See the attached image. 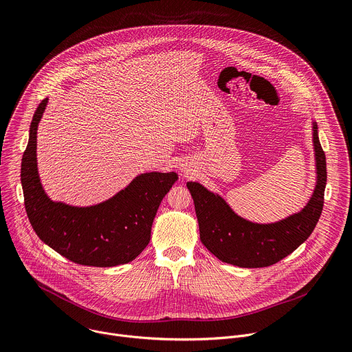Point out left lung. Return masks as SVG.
<instances>
[{
	"mask_svg": "<svg viewBox=\"0 0 352 352\" xmlns=\"http://www.w3.org/2000/svg\"><path fill=\"white\" fill-rule=\"evenodd\" d=\"M314 146L318 181L308 205L278 223L256 224L236 216L224 200L197 182L186 186L193 197L200 241L221 262L248 267H267L308 239L315 230L324 204L327 181L326 156L314 122Z\"/></svg>",
	"mask_w": 352,
	"mask_h": 352,
	"instance_id": "8db88e82",
	"label": "left lung"
}]
</instances>
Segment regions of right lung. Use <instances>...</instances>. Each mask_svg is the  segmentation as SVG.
<instances>
[{
	"label": "right lung",
	"instance_id": "add662e5",
	"mask_svg": "<svg viewBox=\"0 0 352 352\" xmlns=\"http://www.w3.org/2000/svg\"><path fill=\"white\" fill-rule=\"evenodd\" d=\"M47 98L34 111L22 156L25 209L37 236L74 263L111 267L132 262L147 246L163 197L178 179L175 173H146L103 204L75 208L53 202L40 184L36 160L37 125Z\"/></svg>",
	"mask_w": 352,
	"mask_h": 352
}]
</instances>
